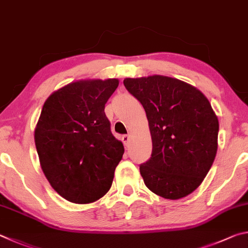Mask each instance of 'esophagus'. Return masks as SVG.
<instances>
[{
	"label": "esophagus",
	"instance_id": "1",
	"mask_svg": "<svg viewBox=\"0 0 248 248\" xmlns=\"http://www.w3.org/2000/svg\"><path fill=\"white\" fill-rule=\"evenodd\" d=\"M122 141H123V144L125 146H128L129 141H131V136H129V135H123V136H122Z\"/></svg>",
	"mask_w": 248,
	"mask_h": 248
}]
</instances>
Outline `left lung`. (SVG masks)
<instances>
[{
    "instance_id": "left-lung-1",
    "label": "left lung",
    "mask_w": 248,
    "mask_h": 248,
    "mask_svg": "<svg viewBox=\"0 0 248 248\" xmlns=\"http://www.w3.org/2000/svg\"><path fill=\"white\" fill-rule=\"evenodd\" d=\"M125 88L146 111L153 153L140 164L151 192L166 199L193 193L209 172L218 149L219 121L202 91L176 78H125Z\"/></svg>"
}]
</instances>
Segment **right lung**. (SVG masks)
Returning <instances> with one entry per match:
<instances>
[{"mask_svg":"<svg viewBox=\"0 0 248 248\" xmlns=\"http://www.w3.org/2000/svg\"><path fill=\"white\" fill-rule=\"evenodd\" d=\"M119 79L71 82L43 104L34 129L41 169L56 193L74 203L98 201L110 189L124 146L104 113Z\"/></svg>","mask_w":248,"mask_h":248,"instance_id":"right-lung-1","label":"right lung"}]
</instances>
